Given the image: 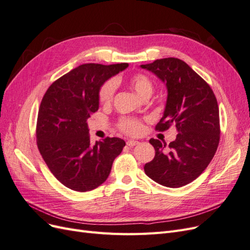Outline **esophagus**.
I'll return each mask as SVG.
<instances>
[{
  "label": "esophagus",
  "mask_w": 250,
  "mask_h": 250,
  "mask_svg": "<svg viewBox=\"0 0 250 250\" xmlns=\"http://www.w3.org/2000/svg\"><path fill=\"white\" fill-rule=\"evenodd\" d=\"M127 146H129V147H133V146H137L138 144H139V142L138 141H133V140H129V141H127Z\"/></svg>",
  "instance_id": "esophagus-1"
}]
</instances>
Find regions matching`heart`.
<instances>
[{
	"instance_id": "1",
	"label": "heart",
	"mask_w": 250,
	"mask_h": 250,
	"mask_svg": "<svg viewBox=\"0 0 250 250\" xmlns=\"http://www.w3.org/2000/svg\"><path fill=\"white\" fill-rule=\"evenodd\" d=\"M119 81V79H108L100 86L98 99L104 106H109L112 103L117 89V82ZM127 84L142 98L149 97L154 89L153 81L144 73L132 74L128 77ZM118 128L121 132L129 137H139L144 131V123L140 119L122 118L119 121Z\"/></svg>"
}]
</instances>
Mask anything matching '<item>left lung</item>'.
<instances>
[{
	"label": "left lung",
	"instance_id": "8db88e82",
	"mask_svg": "<svg viewBox=\"0 0 250 250\" xmlns=\"http://www.w3.org/2000/svg\"><path fill=\"white\" fill-rule=\"evenodd\" d=\"M166 82L168 99L155 130L174 125L176 140L169 144L151 139L155 156L144 167L146 175L168 188L192 183L207 169L220 141L219 107L213 89L181 59L169 57L142 64Z\"/></svg>",
	"mask_w": 250,
	"mask_h": 250
}]
</instances>
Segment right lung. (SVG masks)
<instances>
[{"instance_id": "right-lung-1", "label": "right lung", "mask_w": 250, "mask_h": 250, "mask_svg": "<svg viewBox=\"0 0 250 250\" xmlns=\"http://www.w3.org/2000/svg\"><path fill=\"white\" fill-rule=\"evenodd\" d=\"M128 63H85L55 80L43 95L36 143L49 170L63 186L87 192L107 179L125 142L105 138L90 145L87 119L99 108V88Z\"/></svg>"}]
</instances>
